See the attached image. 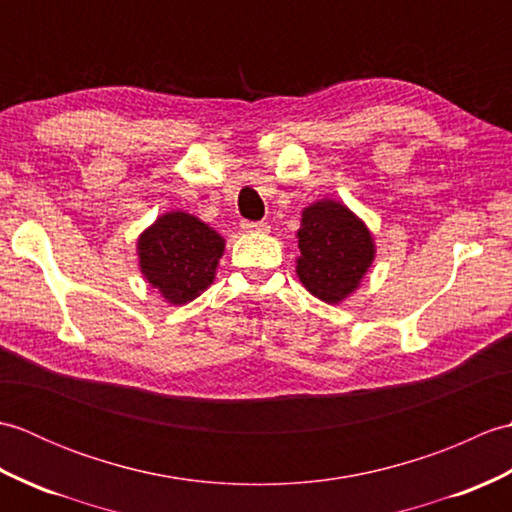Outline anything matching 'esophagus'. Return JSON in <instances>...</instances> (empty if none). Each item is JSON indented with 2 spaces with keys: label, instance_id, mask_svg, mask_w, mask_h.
<instances>
[{
  "label": "esophagus",
  "instance_id": "obj_1",
  "mask_svg": "<svg viewBox=\"0 0 512 512\" xmlns=\"http://www.w3.org/2000/svg\"><path fill=\"white\" fill-rule=\"evenodd\" d=\"M242 231L244 233H268L270 226L266 222H242Z\"/></svg>",
  "mask_w": 512,
  "mask_h": 512
}]
</instances>
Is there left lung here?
<instances>
[{
    "mask_svg": "<svg viewBox=\"0 0 512 512\" xmlns=\"http://www.w3.org/2000/svg\"><path fill=\"white\" fill-rule=\"evenodd\" d=\"M295 273L310 295L339 306L361 288L376 259L367 224L341 200L321 198L301 211Z\"/></svg>",
    "mask_w": 512,
    "mask_h": 512,
    "instance_id": "left-lung-1",
    "label": "left lung"
}]
</instances>
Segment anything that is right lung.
Instances as JSON below:
<instances>
[{"instance_id":"1","label":"right lung","mask_w":512,"mask_h":512,"mask_svg":"<svg viewBox=\"0 0 512 512\" xmlns=\"http://www.w3.org/2000/svg\"><path fill=\"white\" fill-rule=\"evenodd\" d=\"M226 239L187 211H169L156 217L136 239L138 268L169 306H187L209 288Z\"/></svg>"}]
</instances>
